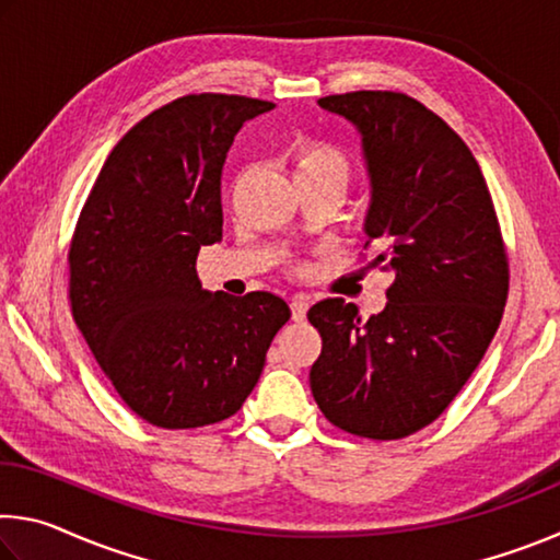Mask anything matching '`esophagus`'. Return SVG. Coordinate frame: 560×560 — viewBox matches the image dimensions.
<instances>
[{"label": "esophagus", "instance_id": "34e87169", "mask_svg": "<svg viewBox=\"0 0 560 560\" xmlns=\"http://www.w3.org/2000/svg\"><path fill=\"white\" fill-rule=\"evenodd\" d=\"M306 311H308V296H303V293H299V296L291 299V314L296 320H303L306 318Z\"/></svg>", "mask_w": 560, "mask_h": 560}]
</instances>
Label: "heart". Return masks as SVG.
<instances>
[{"mask_svg": "<svg viewBox=\"0 0 560 560\" xmlns=\"http://www.w3.org/2000/svg\"><path fill=\"white\" fill-rule=\"evenodd\" d=\"M348 158L343 150L326 140H299L291 153L293 183H343L348 179Z\"/></svg>", "mask_w": 560, "mask_h": 560, "instance_id": "heart-1", "label": "heart"}]
</instances>
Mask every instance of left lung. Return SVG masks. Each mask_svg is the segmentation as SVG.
Instances as JSON below:
<instances>
[{
  "instance_id": "left-lung-1",
  "label": "left lung",
  "mask_w": 560,
  "mask_h": 560,
  "mask_svg": "<svg viewBox=\"0 0 560 560\" xmlns=\"http://www.w3.org/2000/svg\"><path fill=\"white\" fill-rule=\"evenodd\" d=\"M318 106L363 136L368 267L393 283L365 324L343 299L311 306L324 340L311 393L343 432L402 440L438 420L485 358L509 296L506 246L479 163L438 113L397 91Z\"/></svg>"
}]
</instances>
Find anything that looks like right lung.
I'll return each mask as SVG.
<instances>
[{"label":"right lung","mask_w":560,"mask_h":560,"mask_svg":"<svg viewBox=\"0 0 560 560\" xmlns=\"http://www.w3.org/2000/svg\"><path fill=\"white\" fill-rule=\"evenodd\" d=\"M273 103L189 93L136 122L93 183L69 249L75 326L140 420L222 422L259 383L291 318L269 291H205L200 246L222 240V165L234 136Z\"/></svg>","instance_id":"right-lung-1"}]
</instances>
